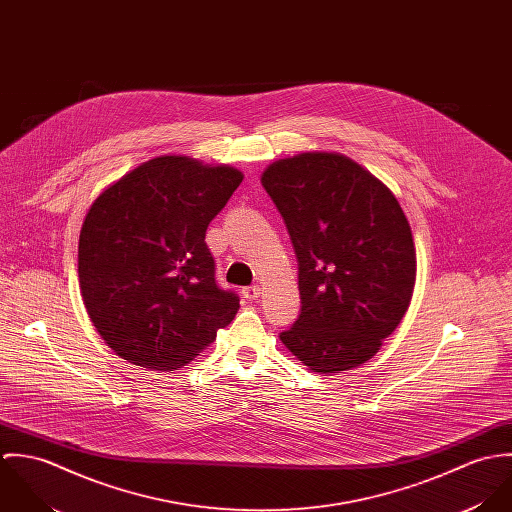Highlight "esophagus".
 I'll return each mask as SVG.
<instances>
[{
	"mask_svg": "<svg viewBox=\"0 0 512 512\" xmlns=\"http://www.w3.org/2000/svg\"><path fill=\"white\" fill-rule=\"evenodd\" d=\"M242 295H244L248 301H254V299H258V295H260V286L244 288V290H242Z\"/></svg>",
	"mask_w": 512,
	"mask_h": 512,
	"instance_id": "1",
	"label": "esophagus"
}]
</instances>
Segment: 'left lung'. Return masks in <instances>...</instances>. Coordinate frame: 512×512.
Listing matches in <instances>:
<instances>
[{
  "label": "left lung",
  "mask_w": 512,
  "mask_h": 512,
  "mask_svg": "<svg viewBox=\"0 0 512 512\" xmlns=\"http://www.w3.org/2000/svg\"><path fill=\"white\" fill-rule=\"evenodd\" d=\"M262 185L288 226L301 313L280 333L319 374L370 361L402 321L416 284V248L392 191L341 153L278 159Z\"/></svg>",
  "instance_id": "1"
}]
</instances>
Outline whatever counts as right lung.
Returning a JSON list of instances; mask_svg holds the SVG:
<instances>
[{"label": "right lung", "instance_id": "add662e5", "mask_svg": "<svg viewBox=\"0 0 512 512\" xmlns=\"http://www.w3.org/2000/svg\"><path fill=\"white\" fill-rule=\"evenodd\" d=\"M240 183L234 167L161 155L92 203L78 240L80 293L118 357L177 370L234 319L240 299L217 284L205 234Z\"/></svg>", "mask_w": 512, "mask_h": 512}]
</instances>
